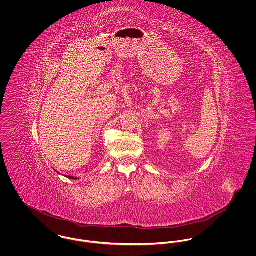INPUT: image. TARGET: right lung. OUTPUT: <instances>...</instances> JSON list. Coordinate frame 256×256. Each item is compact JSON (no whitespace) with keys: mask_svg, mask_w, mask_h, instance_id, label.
<instances>
[{"mask_svg":"<svg viewBox=\"0 0 256 256\" xmlns=\"http://www.w3.org/2000/svg\"><path fill=\"white\" fill-rule=\"evenodd\" d=\"M55 172H58L57 170H55ZM58 174H59V172H58ZM65 176V178H70V180H80L78 178H74V176Z\"/></svg>","mask_w":256,"mask_h":256,"instance_id":"add662e5","label":"right lung"}]
</instances>
